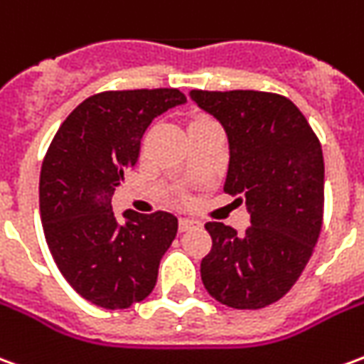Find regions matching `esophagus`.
Masks as SVG:
<instances>
[{
	"mask_svg": "<svg viewBox=\"0 0 364 364\" xmlns=\"http://www.w3.org/2000/svg\"><path fill=\"white\" fill-rule=\"evenodd\" d=\"M198 222L193 220V218H187V216H183V218H179V232H187V230L195 228Z\"/></svg>",
	"mask_w": 364,
	"mask_h": 364,
	"instance_id": "obj_1",
	"label": "esophagus"
}]
</instances>
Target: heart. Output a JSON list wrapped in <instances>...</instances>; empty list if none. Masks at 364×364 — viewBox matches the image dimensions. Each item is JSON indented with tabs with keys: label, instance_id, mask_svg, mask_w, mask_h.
Returning <instances> with one entry per match:
<instances>
[{
	"label": "heart",
	"instance_id": "heart-1",
	"mask_svg": "<svg viewBox=\"0 0 364 364\" xmlns=\"http://www.w3.org/2000/svg\"><path fill=\"white\" fill-rule=\"evenodd\" d=\"M208 122H216V120L208 119V117H197V119H193V120H191L189 130H195V128L203 127V124H208Z\"/></svg>",
	"mask_w": 364,
	"mask_h": 364
}]
</instances>
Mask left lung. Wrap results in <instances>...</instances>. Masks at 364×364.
I'll return each mask as SVG.
<instances>
[{
  "label": "left lung",
  "instance_id": "8db88e82",
  "mask_svg": "<svg viewBox=\"0 0 364 364\" xmlns=\"http://www.w3.org/2000/svg\"><path fill=\"white\" fill-rule=\"evenodd\" d=\"M191 97L226 128L224 193L245 200L252 213L242 236L206 222L213 247L200 261V279L220 304L259 310L294 287L320 237L321 144L296 105L279 93L193 90Z\"/></svg>",
  "mask_w": 364,
  "mask_h": 364
}]
</instances>
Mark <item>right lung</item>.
I'll return each instance as SVG.
<instances>
[{
    "label": "right lung",
    "mask_w": 364,
    "mask_h": 364,
    "mask_svg": "<svg viewBox=\"0 0 364 364\" xmlns=\"http://www.w3.org/2000/svg\"><path fill=\"white\" fill-rule=\"evenodd\" d=\"M185 103L173 87L103 91L87 97L62 122L41 169V220L54 263L70 287L107 310L130 308L150 294L159 261L177 234L166 210L111 208L124 171L158 114Z\"/></svg>",
    "instance_id": "right-lung-1"
}]
</instances>
